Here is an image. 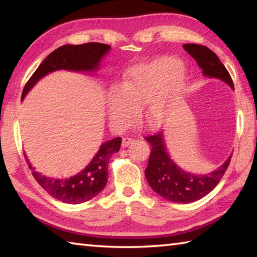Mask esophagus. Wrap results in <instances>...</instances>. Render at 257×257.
<instances>
[{"label":"esophagus","instance_id":"esophagus-1","mask_svg":"<svg viewBox=\"0 0 257 257\" xmlns=\"http://www.w3.org/2000/svg\"><path fill=\"white\" fill-rule=\"evenodd\" d=\"M134 143H135V139L124 137V138L122 139V147H127V146H129V145L134 144Z\"/></svg>","mask_w":257,"mask_h":257}]
</instances>
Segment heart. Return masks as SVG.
Here are the masks:
<instances>
[{
  "mask_svg": "<svg viewBox=\"0 0 257 257\" xmlns=\"http://www.w3.org/2000/svg\"><path fill=\"white\" fill-rule=\"evenodd\" d=\"M186 73L172 56H160L150 62L130 68L122 88L113 89L108 96V114L112 124L123 128L133 123L137 108L145 107L147 122H163L171 103L184 88Z\"/></svg>",
  "mask_w": 257,
  "mask_h": 257,
  "instance_id": "obj_1",
  "label": "heart"
}]
</instances>
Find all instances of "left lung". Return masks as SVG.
Masks as SVG:
<instances>
[{
	"instance_id": "left-lung-1",
	"label": "left lung",
	"mask_w": 257,
	"mask_h": 257,
	"mask_svg": "<svg viewBox=\"0 0 257 257\" xmlns=\"http://www.w3.org/2000/svg\"><path fill=\"white\" fill-rule=\"evenodd\" d=\"M184 49L196 60L204 76L219 78L234 89L231 77L214 52L198 44H185ZM145 139L151 144L149 164L145 170L146 179L155 193L173 203H191L205 196L219 184L231 160L230 156L220 168L206 175H195L181 169L170 158L163 133L159 132Z\"/></svg>"
}]
</instances>
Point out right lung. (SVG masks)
Returning a JSON list of instances; mask_svg holds the SVG:
<instances>
[{
	"label": "right lung",
	"instance_id": "add662e5",
	"mask_svg": "<svg viewBox=\"0 0 257 257\" xmlns=\"http://www.w3.org/2000/svg\"><path fill=\"white\" fill-rule=\"evenodd\" d=\"M110 49V45L102 43H86L80 45L68 44L59 47L46 56L41 66L29 78L27 84L25 85L21 98L24 99L35 84L50 72L56 70L96 71L102 58ZM120 146V137L105 142L84 170L67 179H52L42 176L34 170L26 155L25 159L29 169H32L34 178L47 194L63 203L80 204L94 198L104 189L107 182L108 161L113 153L119 152Z\"/></svg>",
	"mask_w": 257,
	"mask_h": 257
}]
</instances>
